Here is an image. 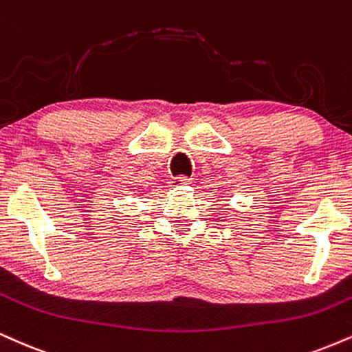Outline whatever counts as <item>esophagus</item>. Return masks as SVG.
Returning a JSON list of instances; mask_svg holds the SVG:
<instances>
[{
  "label": "esophagus",
  "mask_w": 352,
  "mask_h": 352,
  "mask_svg": "<svg viewBox=\"0 0 352 352\" xmlns=\"http://www.w3.org/2000/svg\"><path fill=\"white\" fill-rule=\"evenodd\" d=\"M190 182H192V179L187 175H179V177H172L170 182H168V185H170L172 188H179L182 187V185H188Z\"/></svg>",
  "instance_id": "esophagus-1"
}]
</instances>
